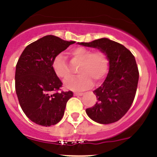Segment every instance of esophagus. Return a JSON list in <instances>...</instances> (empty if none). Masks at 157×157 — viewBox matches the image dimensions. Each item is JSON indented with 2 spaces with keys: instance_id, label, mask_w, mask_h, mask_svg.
Returning a JSON list of instances; mask_svg holds the SVG:
<instances>
[{
  "instance_id": "obj_1",
  "label": "esophagus",
  "mask_w": 157,
  "mask_h": 157,
  "mask_svg": "<svg viewBox=\"0 0 157 157\" xmlns=\"http://www.w3.org/2000/svg\"><path fill=\"white\" fill-rule=\"evenodd\" d=\"M74 94H75V95H76V96H81V95H82V94H83V93H82V92H75V93H74Z\"/></svg>"
}]
</instances>
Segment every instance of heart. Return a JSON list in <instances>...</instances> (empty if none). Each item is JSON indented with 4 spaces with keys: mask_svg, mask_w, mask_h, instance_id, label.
Instances as JSON below:
<instances>
[{
    "mask_svg": "<svg viewBox=\"0 0 157 157\" xmlns=\"http://www.w3.org/2000/svg\"><path fill=\"white\" fill-rule=\"evenodd\" d=\"M73 61L80 63L77 77H72L65 81V87L71 90H84L91 87L92 81L99 82L104 79L109 69V60L102 51H92L84 47L72 48L68 53ZM51 68L59 78L66 79L70 70L63 54H57L53 59Z\"/></svg>",
    "mask_w": 157,
    "mask_h": 157,
    "instance_id": "obj_1",
    "label": "heart"
}]
</instances>
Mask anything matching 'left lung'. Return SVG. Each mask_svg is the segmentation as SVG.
Wrapping results in <instances>:
<instances>
[{
	"mask_svg": "<svg viewBox=\"0 0 157 157\" xmlns=\"http://www.w3.org/2000/svg\"><path fill=\"white\" fill-rule=\"evenodd\" d=\"M79 44L98 48L109 60L106 80L94 91L98 102L86 109L87 115L100 124L118 121L130 108L136 93L139 73L135 57L124 46L106 38Z\"/></svg>",
	"mask_w": 157,
	"mask_h": 157,
	"instance_id": "obj_1",
	"label": "left lung"
}]
</instances>
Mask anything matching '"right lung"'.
<instances>
[{
    "instance_id": "add662e5",
    "label": "right lung",
    "mask_w": 157,
    "mask_h": 157,
    "mask_svg": "<svg viewBox=\"0 0 157 157\" xmlns=\"http://www.w3.org/2000/svg\"><path fill=\"white\" fill-rule=\"evenodd\" d=\"M74 41L49 35L28 44L21 54L15 69V92L27 118L34 123L49 127L60 121L71 91L59 92L63 86L53 73V59Z\"/></svg>"
}]
</instances>
